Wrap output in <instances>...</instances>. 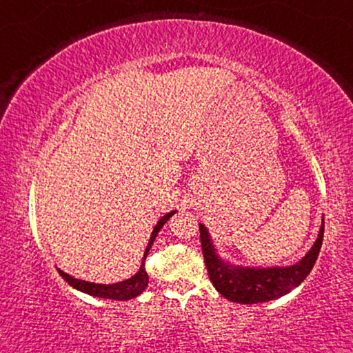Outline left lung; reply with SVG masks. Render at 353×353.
I'll use <instances>...</instances> for the list:
<instances>
[{"mask_svg":"<svg viewBox=\"0 0 353 353\" xmlns=\"http://www.w3.org/2000/svg\"><path fill=\"white\" fill-rule=\"evenodd\" d=\"M199 231L207 273L216 291L231 302L260 303L284 296L308 276L320 254L325 221L321 223L315 244L305 257L296 265L281 268H245L239 265L225 263L215 254L204 225H199Z\"/></svg>","mask_w":353,"mask_h":353,"instance_id":"8db88e82","label":"left lung"}]
</instances>
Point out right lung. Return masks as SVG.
<instances>
[{"mask_svg": "<svg viewBox=\"0 0 353 353\" xmlns=\"http://www.w3.org/2000/svg\"><path fill=\"white\" fill-rule=\"evenodd\" d=\"M173 214H175V210L170 212V214L163 215L162 219L157 221V225L154 226L151 239H149L146 252H144V257H143V262H141V268H139L138 273L134 274V276L130 278V279H125V281H120V283H115V284H94V283L81 281V279L72 278L67 273L61 272V270H57V272H59L61 276L64 278L65 281L70 284V286H74L75 289H79V291H81V292L90 294V296L103 297V299H112V301H128V299L137 297V296H139V294L144 291V289H146L148 283H149V276H148L146 267H144V265H146V257H148L149 249H151L154 239H156V236H157L159 231H161L163 223H165V221L170 219Z\"/></svg>", "mask_w": 353, "mask_h": 353, "instance_id": "1", "label": "right lung"}]
</instances>
